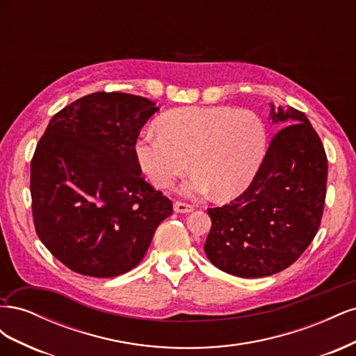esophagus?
Returning a JSON list of instances; mask_svg holds the SVG:
<instances>
[{
    "label": "esophagus",
    "mask_w": 356,
    "mask_h": 356,
    "mask_svg": "<svg viewBox=\"0 0 356 356\" xmlns=\"http://www.w3.org/2000/svg\"><path fill=\"white\" fill-rule=\"evenodd\" d=\"M174 209L175 212H181V213H187V212H191L193 209H195V207L190 203H186V202H181V200H177L174 203Z\"/></svg>",
    "instance_id": "esophagus-1"
}]
</instances>
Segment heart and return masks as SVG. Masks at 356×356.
Returning <instances> with one entry per match:
<instances>
[{
	"label": "heart",
	"instance_id": "1",
	"mask_svg": "<svg viewBox=\"0 0 356 356\" xmlns=\"http://www.w3.org/2000/svg\"><path fill=\"white\" fill-rule=\"evenodd\" d=\"M159 132L139 136V165L159 188H168L190 168L186 195L232 199L251 184L267 148L260 115L232 106H182L160 118Z\"/></svg>",
	"mask_w": 356,
	"mask_h": 356
}]
</instances>
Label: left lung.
Returning <instances> with one entry per match:
<instances>
[{
	"instance_id": "8db88e82",
	"label": "left lung",
	"mask_w": 356,
	"mask_h": 356,
	"mask_svg": "<svg viewBox=\"0 0 356 356\" xmlns=\"http://www.w3.org/2000/svg\"><path fill=\"white\" fill-rule=\"evenodd\" d=\"M284 122L263 163L241 196L209 208L204 252L220 270L239 277L270 276L297 261L314 241L324 212L328 160L307 117L272 105Z\"/></svg>"
}]
</instances>
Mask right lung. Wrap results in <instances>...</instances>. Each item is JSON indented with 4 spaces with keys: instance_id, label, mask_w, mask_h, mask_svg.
<instances>
[{
    "instance_id": "obj_1",
    "label": "right lung",
    "mask_w": 356,
    "mask_h": 356,
    "mask_svg": "<svg viewBox=\"0 0 356 356\" xmlns=\"http://www.w3.org/2000/svg\"><path fill=\"white\" fill-rule=\"evenodd\" d=\"M159 108L143 96L96 92L56 113L31 161L40 241L72 272L123 275L143 260L172 202L141 175L135 145Z\"/></svg>"
}]
</instances>
